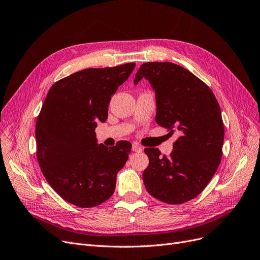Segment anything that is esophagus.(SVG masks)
Masks as SVG:
<instances>
[{
  "label": "esophagus",
  "instance_id": "34e87169",
  "mask_svg": "<svg viewBox=\"0 0 260 260\" xmlns=\"http://www.w3.org/2000/svg\"><path fill=\"white\" fill-rule=\"evenodd\" d=\"M132 150H133L134 152H141V151H142V148H141L140 146H138L137 143H134L133 147H132Z\"/></svg>",
  "mask_w": 260,
  "mask_h": 260
}]
</instances>
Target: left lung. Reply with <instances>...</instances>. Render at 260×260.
I'll use <instances>...</instances> for the list:
<instances>
[{"mask_svg":"<svg viewBox=\"0 0 260 260\" xmlns=\"http://www.w3.org/2000/svg\"><path fill=\"white\" fill-rule=\"evenodd\" d=\"M142 78L155 92L156 123L170 135L179 134L169 155L160 156L156 148L145 149L149 166L143 183L162 203L184 204L205 189L222 159L224 123L218 102L203 80L174 63H143L134 83Z\"/></svg>","mask_w":260,"mask_h":260,"instance_id":"8db88e82","label":"left lung"}]
</instances>
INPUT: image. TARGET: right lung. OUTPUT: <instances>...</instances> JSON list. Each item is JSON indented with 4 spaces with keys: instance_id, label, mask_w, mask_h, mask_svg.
I'll return each mask as SVG.
<instances>
[{
    "instance_id": "add662e5",
    "label": "right lung",
    "mask_w": 260,
    "mask_h": 260,
    "mask_svg": "<svg viewBox=\"0 0 260 260\" xmlns=\"http://www.w3.org/2000/svg\"><path fill=\"white\" fill-rule=\"evenodd\" d=\"M135 63L86 69L56 81L48 92L35 126L36 157L48 183L79 208L109 199L132 145H98L95 127L108 117L111 95L126 81Z\"/></svg>"
}]
</instances>
